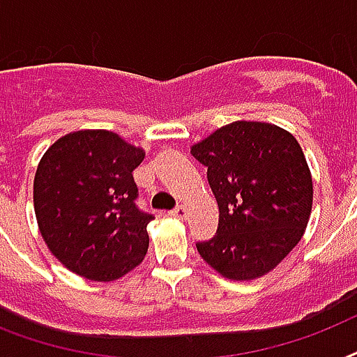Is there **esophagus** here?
<instances>
[{
    "label": "esophagus",
    "instance_id": "obj_1",
    "mask_svg": "<svg viewBox=\"0 0 357 357\" xmlns=\"http://www.w3.org/2000/svg\"><path fill=\"white\" fill-rule=\"evenodd\" d=\"M168 215L174 218H179V220H183V218L187 217V209H185L183 206H178L176 209H172V211H168Z\"/></svg>",
    "mask_w": 357,
    "mask_h": 357
}]
</instances>
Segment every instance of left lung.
Wrapping results in <instances>:
<instances>
[{
  "label": "left lung",
  "instance_id": "obj_1",
  "mask_svg": "<svg viewBox=\"0 0 357 357\" xmlns=\"http://www.w3.org/2000/svg\"><path fill=\"white\" fill-rule=\"evenodd\" d=\"M207 168L218 204L217 235L196 243L229 280L271 272L298 244L313 204V181L298 140L265 122L228 123L190 148Z\"/></svg>",
  "mask_w": 357,
  "mask_h": 357
}]
</instances>
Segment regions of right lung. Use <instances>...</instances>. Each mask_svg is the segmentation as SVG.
Masks as SVG:
<instances>
[{
    "label": "right lung",
    "mask_w": 357,
    "mask_h": 357,
    "mask_svg": "<svg viewBox=\"0 0 357 357\" xmlns=\"http://www.w3.org/2000/svg\"><path fill=\"white\" fill-rule=\"evenodd\" d=\"M144 150L107 129L61 137L42 155L33 183L38 229L68 271L92 282H113L133 271L148 252L133 170Z\"/></svg>",
    "instance_id": "1"
}]
</instances>
